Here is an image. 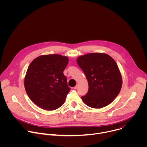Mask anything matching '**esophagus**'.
Instances as JSON below:
<instances>
[{"label": "esophagus", "mask_w": 147, "mask_h": 147, "mask_svg": "<svg viewBox=\"0 0 147 147\" xmlns=\"http://www.w3.org/2000/svg\"><path fill=\"white\" fill-rule=\"evenodd\" d=\"M77 88H78V85H76L75 87H73V88H74V89H75V90L77 89Z\"/></svg>", "instance_id": "obj_1"}]
</instances>
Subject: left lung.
Masks as SVG:
<instances>
[{"label":"left lung","instance_id":"left-lung-1","mask_svg":"<svg viewBox=\"0 0 147 147\" xmlns=\"http://www.w3.org/2000/svg\"><path fill=\"white\" fill-rule=\"evenodd\" d=\"M88 82V91L82 96L83 102L93 108L110 104L119 94L122 78L115 61L108 55L92 53L77 59Z\"/></svg>","mask_w":147,"mask_h":147}]
</instances>
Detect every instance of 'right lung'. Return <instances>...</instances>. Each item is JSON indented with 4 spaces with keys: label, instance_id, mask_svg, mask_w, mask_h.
<instances>
[{
    "label": "right lung",
    "instance_id": "1",
    "mask_svg": "<svg viewBox=\"0 0 147 147\" xmlns=\"http://www.w3.org/2000/svg\"><path fill=\"white\" fill-rule=\"evenodd\" d=\"M69 62L66 56H40L30 63L24 87L30 99L39 107L53 111L64 103L70 88L63 74Z\"/></svg>",
    "mask_w": 147,
    "mask_h": 147
}]
</instances>
